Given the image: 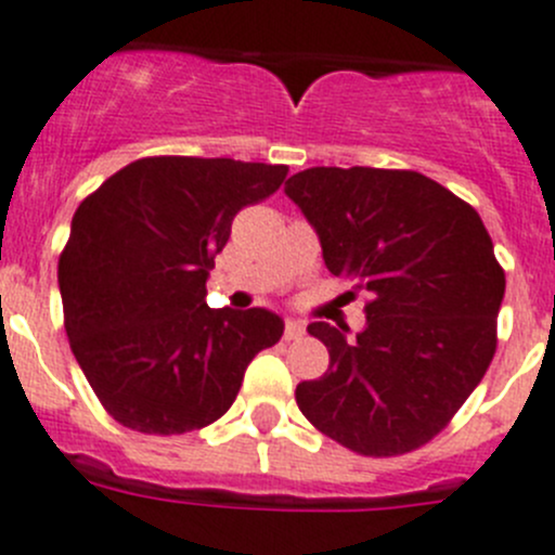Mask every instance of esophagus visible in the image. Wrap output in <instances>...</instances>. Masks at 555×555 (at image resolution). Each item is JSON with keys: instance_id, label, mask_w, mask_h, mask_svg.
<instances>
[{"instance_id": "obj_1", "label": "esophagus", "mask_w": 555, "mask_h": 555, "mask_svg": "<svg viewBox=\"0 0 555 555\" xmlns=\"http://www.w3.org/2000/svg\"><path fill=\"white\" fill-rule=\"evenodd\" d=\"M283 337L288 339V343H296V339H301V337H305V323H301V321H285Z\"/></svg>"}]
</instances>
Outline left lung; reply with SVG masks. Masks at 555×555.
<instances>
[{
  "mask_svg": "<svg viewBox=\"0 0 555 555\" xmlns=\"http://www.w3.org/2000/svg\"><path fill=\"white\" fill-rule=\"evenodd\" d=\"M285 194L318 232L328 272L370 296L356 337L307 326L328 370L296 386L301 415L359 456L426 446L496 353L504 270L480 216L413 169L310 167Z\"/></svg>",
  "mask_w": 555,
  "mask_h": 555,
  "instance_id": "left-lung-1",
  "label": "left lung"
}]
</instances>
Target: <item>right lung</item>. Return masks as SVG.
I'll return each instance as SVG.
<instances>
[{"label": "right lung", "instance_id": "obj_1", "mask_svg": "<svg viewBox=\"0 0 555 555\" xmlns=\"http://www.w3.org/2000/svg\"><path fill=\"white\" fill-rule=\"evenodd\" d=\"M285 164L147 156L80 202L59 256L69 348L102 408L142 435L221 418L259 350L283 337L270 310H210L207 275L243 207Z\"/></svg>", "mask_w": 555, "mask_h": 555}]
</instances>
